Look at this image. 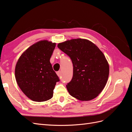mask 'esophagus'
Returning <instances> with one entry per match:
<instances>
[{"instance_id": "esophagus-1", "label": "esophagus", "mask_w": 132, "mask_h": 132, "mask_svg": "<svg viewBox=\"0 0 132 132\" xmlns=\"http://www.w3.org/2000/svg\"><path fill=\"white\" fill-rule=\"evenodd\" d=\"M56 73H57V75L59 77H61V71H57V72Z\"/></svg>"}]
</instances>
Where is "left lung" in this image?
Listing matches in <instances>:
<instances>
[{"label":"left lung","mask_w":132,"mask_h":132,"mask_svg":"<svg viewBox=\"0 0 132 132\" xmlns=\"http://www.w3.org/2000/svg\"><path fill=\"white\" fill-rule=\"evenodd\" d=\"M57 46L73 63V78L66 86L70 95L82 101L96 97L104 89L109 75V65L103 53L86 39L67 40Z\"/></svg>","instance_id":"obj_1"}]
</instances>
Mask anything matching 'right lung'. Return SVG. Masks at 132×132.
Returning <instances> with one entry per match:
<instances>
[{"instance_id":"obj_1","label":"right lung","mask_w":132,"mask_h":132,"mask_svg":"<svg viewBox=\"0 0 132 132\" xmlns=\"http://www.w3.org/2000/svg\"><path fill=\"white\" fill-rule=\"evenodd\" d=\"M55 45L47 40L35 43L21 55L16 64L15 75L18 85L34 101L51 99L56 82L59 81L50 63Z\"/></svg>"}]
</instances>
